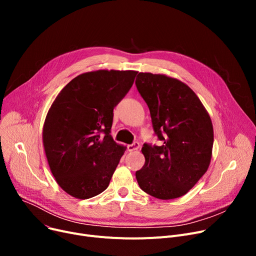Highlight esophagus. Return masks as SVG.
<instances>
[{"mask_svg": "<svg viewBox=\"0 0 256 256\" xmlns=\"http://www.w3.org/2000/svg\"><path fill=\"white\" fill-rule=\"evenodd\" d=\"M139 147H140L139 142H134L132 144L128 145V152H135V150H139Z\"/></svg>", "mask_w": 256, "mask_h": 256, "instance_id": "1", "label": "esophagus"}]
</instances>
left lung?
Segmentation results:
<instances>
[{
  "label": "left lung",
  "mask_w": 256,
  "mask_h": 256,
  "mask_svg": "<svg viewBox=\"0 0 256 256\" xmlns=\"http://www.w3.org/2000/svg\"><path fill=\"white\" fill-rule=\"evenodd\" d=\"M136 86L150 108L160 146L144 144L143 168L136 172L141 189L158 199L189 192L208 171L214 144L212 124L195 92L166 74L139 72Z\"/></svg>",
  "instance_id": "left-lung-1"
}]
</instances>
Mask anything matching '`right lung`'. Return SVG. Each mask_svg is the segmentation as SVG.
I'll return each instance as SVG.
<instances>
[{"label":"right lung","instance_id":"obj_1","mask_svg":"<svg viewBox=\"0 0 256 256\" xmlns=\"http://www.w3.org/2000/svg\"><path fill=\"white\" fill-rule=\"evenodd\" d=\"M138 72H89L76 76L52 102L42 141L50 169L61 189L78 199L104 191L126 147L110 135L113 109Z\"/></svg>","mask_w":256,"mask_h":256}]
</instances>
